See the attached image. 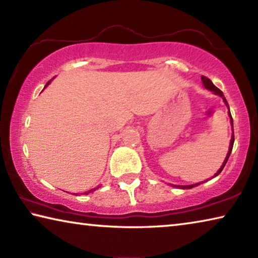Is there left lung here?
Returning <instances> with one entry per match:
<instances>
[{
  "label": "left lung",
  "instance_id": "8db88e82",
  "mask_svg": "<svg viewBox=\"0 0 258 258\" xmlns=\"http://www.w3.org/2000/svg\"><path fill=\"white\" fill-rule=\"evenodd\" d=\"M202 81H203V84H204V86L206 87L207 90H209V91H212V92H214L215 94H217V95H220V97H222V99H223V101L225 102V104H226V107L229 108V104H228V101H226V99L224 98V95H223V92H222V91L220 90V89H217V87L213 84L212 83V81L209 80V78H207V77H205V76H202ZM229 116H230V118H231V124H232V127H233V119H232V116H231V112H230V108H229ZM233 143H234V135L232 134V138H231V142H230V147H229V152H228V155H226V157H225V159H224V161H223V164H222V166H221V168L218 169L217 171V173L215 174V175L214 176H217L218 174H220L221 172H222V169L224 168V166H225V164H226V161H228V159H229V157H230V154H231V151H232V148H233ZM199 184V183H198ZM198 184H192V185H183V186H178L177 185V187H182V189H191V187H194V186H196V185H198Z\"/></svg>",
  "mask_w": 258,
  "mask_h": 258
}]
</instances>
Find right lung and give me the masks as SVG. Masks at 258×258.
<instances>
[{
    "mask_svg": "<svg viewBox=\"0 0 258 258\" xmlns=\"http://www.w3.org/2000/svg\"><path fill=\"white\" fill-rule=\"evenodd\" d=\"M50 82H51V81H50ZM50 82H47V83H46V85H47V84H50ZM46 85H45V86H46ZM93 190H95V189H93ZM93 190H91V191H93ZM91 191H90V192H91ZM85 194H87V192H85Z\"/></svg>",
    "mask_w": 258,
    "mask_h": 258,
    "instance_id": "right-lung-1",
    "label": "right lung"
}]
</instances>
